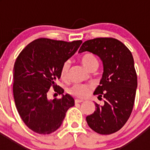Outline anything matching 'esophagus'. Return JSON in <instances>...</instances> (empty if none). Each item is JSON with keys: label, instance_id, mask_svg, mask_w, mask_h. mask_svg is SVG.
Masks as SVG:
<instances>
[{"label": "esophagus", "instance_id": "esophagus-1", "mask_svg": "<svg viewBox=\"0 0 150 150\" xmlns=\"http://www.w3.org/2000/svg\"><path fill=\"white\" fill-rule=\"evenodd\" d=\"M82 102H83V100H81V99H76L75 100V103L76 104H77V103H82Z\"/></svg>", "mask_w": 150, "mask_h": 150}]
</instances>
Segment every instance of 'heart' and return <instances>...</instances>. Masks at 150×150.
Segmentation results:
<instances>
[{
  "instance_id": "heart-1",
  "label": "heart",
  "mask_w": 150,
  "mask_h": 150,
  "mask_svg": "<svg viewBox=\"0 0 150 150\" xmlns=\"http://www.w3.org/2000/svg\"><path fill=\"white\" fill-rule=\"evenodd\" d=\"M80 62L83 64L86 68L88 70L90 67L95 64H98V62L97 60L96 57L91 53H86L83 55L80 59ZM69 69V63L67 62H64L63 65L62 66V68L60 70V76L62 79H65L67 76V73H68ZM90 92V88L88 86L82 84H76L74 85L72 87L69 89V93L74 96L78 97V98H85L88 95Z\"/></svg>"
}]
</instances>
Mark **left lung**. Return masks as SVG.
I'll list each match as a JSON object with an SVG mask.
<instances>
[{"mask_svg":"<svg viewBox=\"0 0 150 150\" xmlns=\"http://www.w3.org/2000/svg\"><path fill=\"white\" fill-rule=\"evenodd\" d=\"M89 52L103 63V74L94 95L104 97L103 105L95 103L94 113L86 116L88 126L100 134L115 133L132 113L137 87L133 56L122 42L114 38H95L83 43L79 53Z\"/></svg>","mask_w":150,"mask_h":150,"instance_id":"1","label":"left lung"}]
</instances>
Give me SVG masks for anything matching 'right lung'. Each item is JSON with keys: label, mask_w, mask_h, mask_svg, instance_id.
<instances>
[{"label": "right lung", "mask_w": 150, "mask_h": 150, "mask_svg": "<svg viewBox=\"0 0 150 150\" xmlns=\"http://www.w3.org/2000/svg\"><path fill=\"white\" fill-rule=\"evenodd\" d=\"M81 40L65 42L40 38L32 41L17 57L13 67V97L22 121L40 134L55 132L74 106V99L55 82L60 70L77 51ZM53 87L60 99H49L47 93Z\"/></svg>", "instance_id": "add662e5"}]
</instances>
